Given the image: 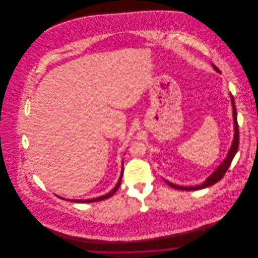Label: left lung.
I'll use <instances>...</instances> for the list:
<instances>
[{"mask_svg": "<svg viewBox=\"0 0 258 258\" xmlns=\"http://www.w3.org/2000/svg\"><path fill=\"white\" fill-rule=\"evenodd\" d=\"M213 69L221 74V71L214 64L212 63ZM230 99H231V105H232V117H233V128H234V134H233V139H232V143L231 146L229 148L227 155L225 157V159L221 162V164L219 165V167L206 179V181L201 184H197V185H187V186H184V185H178V184H173L167 180L164 179V181L169 184L170 186L177 188V189H182V190H196V189H201V188H205L208 187L210 185L218 183L221 178L224 176L225 172L227 171L228 167L231 164L232 159L234 158L237 149H238V143H239V132H238V124H237V114H236V109H235V104H234V100H233V96L230 94Z\"/></svg>", "mask_w": 258, "mask_h": 258, "instance_id": "left-lung-1", "label": "left lung"}]
</instances>
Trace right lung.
<instances>
[{
  "instance_id": "add662e5",
  "label": "right lung",
  "mask_w": 258,
  "mask_h": 258,
  "mask_svg": "<svg viewBox=\"0 0 258 258\" xmlns=\"http://www.w3.org/2000/svg\"><path fill=\"white\" fill-rule=\"evenodd\" d=\"M123 171H124V169H123V161H122V170H121V175H120V178H119V180H118V183H117L116 185H115V186H114V187L111 189L110 191H109L108 194H106V195H103V196H101V197H98V198L89 199V200H68V201H72V202H75V203H93V202H99V201H103V200H106V199L110 198L112 195H114V194L116 192V190L118 189V187H119V185H120L121 180H122ZM58 198H60V197H58ZM60 199H62V200H66L64 198H60Z\"/></svg>"
}]
</instances>
